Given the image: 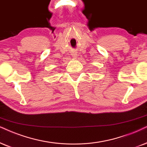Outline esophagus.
Masks as SVG:
<instances>
[{"mask_svg":"<svg viewBox=\"0 0 147 147\" xmlns=\"http://www.w3.org/2000/svg\"><path fill=\"white\" fill-rule=\"evenodd\" d=\"M73 57H77V56H76V55H75V54H73Z\"/></svg>","mask_w":147,"mask_h":147,"instance_id":"obj_1","label":"esophagus"}]
</instances>
